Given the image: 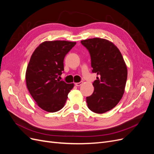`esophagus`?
<instances>
[{
    "label": "esophagus",
    "mask_w": 154,
    "mask_h": 154,
    "mask_svg": "<svg viewBox=\"0 0 154 154\" xmlns=\"http://www.w3.org/2000/svg\"><path fill=\"white\" fill-rule=\"evenodd\" d=\"M83 83V82H78V83H75V85L76 86H80Z\"/></svg>",
    "instance_id": "obj_1"
}]
</instances>
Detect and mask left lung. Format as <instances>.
Segmentation results:
<instances>
[{
	"mask_svg": "<svg viewBox=\"0 0 154 154\" xmlns=\"http://www.w3.org/2000/svg\"><path fill=\"white\" fill-rule=\"evenodd\" d=\"M89 51L94 92L87 97V106L97 114H103L117 105L122 98L127 79V67L119 49L112 42L100 38L82 40Z\"/></svg>",
	"mask_w": 154,
	"mask_h": 154,
	"instance_id": "left-lung-1",
	"label": "left lung"
}]
</instances>
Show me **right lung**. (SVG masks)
<instances>
[{
  "label": "right lung",
  "instance_id": "add662e5",
  "mask_svg": "<svg viewBox=\"0 0 154 154\" xmlns=\"http://www.w3.org/2000/svg\"><path fill=\"white\" fill-rule=\"evenodd\" d=\"M76 42L66 40L45 41L32 54L26 72V85L38 106L45 111L61 110L74 83L60 81L63 60ZM60 77V76H59Z\"/></svg>",
  "mask_w": 154,
  "mask_h": 154
}]
</instances>
